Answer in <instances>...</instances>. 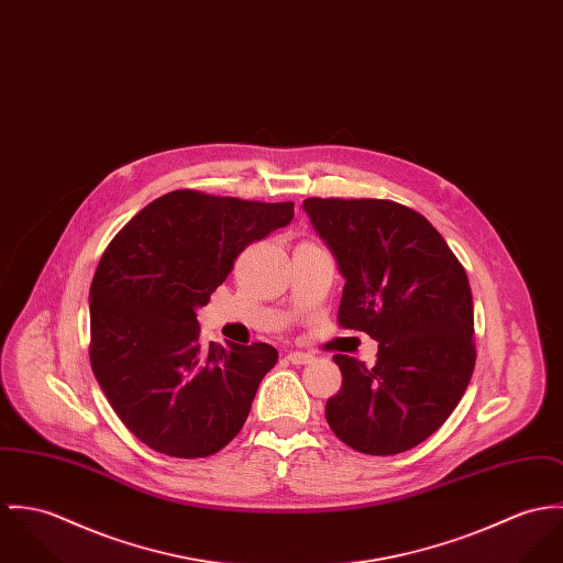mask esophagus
Here are the masks:
<instances>
[{"label":"esophagus","mask_w":563,"mask_h":563,"mask_svg":"<svg viewBox=\"0 0 563 563\" xmlns=\"http://www.w3.org/2000/svg\"><path fill=\"white\" fill-rule=\"evenodd\" d=\"M312 354H307V352H289L287 354V361L291 363V365H309L312 363Z\"/></svg>","instance_id":"1"}]
</instances>
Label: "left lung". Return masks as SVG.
<instances>
[{
    "label": "left lung",
    "instance_id": "obj_1",
    "mask_svg": "<svg viewBox=\"0 0 563 563\" xmlns=\"http://www.w3.org/2000/svg\"><path fill=\"white\" fill-rule=\"evenodd\" d=\"M302 209L345 278L339 325L377 345L374 367L336 354L343 384L325 404L330 430L369 455L432 437L475 369L466 272L415 209L377 198H307Z\"/></svg>",
    "mask_w": 563,
    "mask_h": 563
}]
</instances>
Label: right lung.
<instances>
[{"label": "right lung", "instance_id": "right-lung-1", "mask_svg": "<svg viewBox=\"0 0 563 563\" xmlns=\"http://www.w3.org/2000/svg\"><path fill=\"white\" fill-rule=\"evenodd\" d=\"M294 220V202L177 189L135 213L90 285V365L126 430L173 457H207L244 428L278 352L200 343L196 309L238 254Z\"/></svg>", "mask_w": 563, "mask_h": 563}]
</instances>
